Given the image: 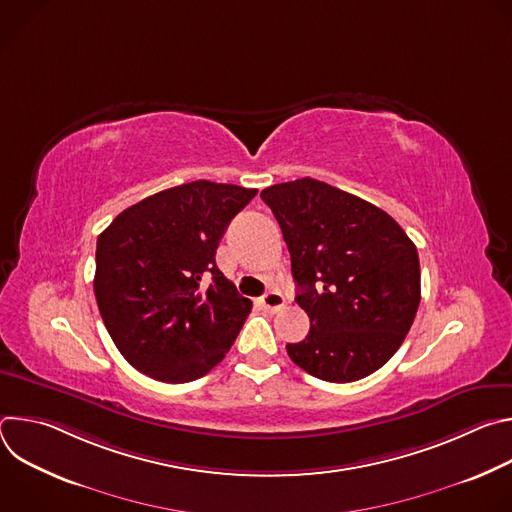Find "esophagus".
Listing matches in <instances>:
<instances>
[{"label": "esophagus", "instance_id": "34e87169", "mask_svg": "<svg viewBox=\"0 0 512 512\" xmlns=\"http://www.w3.org/2000/svg\"><path fill=\"white\" fill-rule=\"evenodd\" d=\"M283 304H285V300H283V296L279 294V291H269V294L259 298V306L263 310H267V312H277V310L283 308Z\"/></svg>", "mask_w": 512, "mask_h": 512}]
</instances>
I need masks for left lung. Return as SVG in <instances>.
<instances>
[{"mask_svg":"<svg viewBox=\"0 0 512 512\" xmlns=\"http://www.w3.org/2000/svg\"><path fill=\"white\" fill-rule=\"evenodd\" d=\"M310 318L302 342L287 344L300 369L330 383L379 371L403 344L421 300L419 255L385 210L314 178L269 186Z\"/></svg>","mask_w":512,"mask_h":512,"instance_id":"1","label":"left lung"}]
</instances>
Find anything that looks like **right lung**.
Segmentation results:
<instances>
[{"instance_id":"obj_1","label":"right lung","mask_w":512,"mask_h":512,"mask_svg":"<svg viewBox=\"0 0 512 512\" xmlns=\"http://www.w3.org/2000/svg\"><path fill=\"white\" fill-rule=\"evenodd\" d=\"M255 194L188 182L125 208L99 235L97 306L133 369L162 383H188L225 358L251 300L239 296L214 255Z\"/></svg>"}]
</instances>
